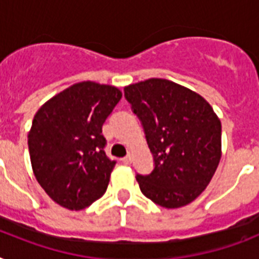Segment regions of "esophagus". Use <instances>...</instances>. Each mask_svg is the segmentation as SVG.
<instances>
[{
    "mask_svg": "<svg viewBox=\"0 0 259 259\" xmlns=\"http://www.w3.org/2000/svg\"><path fill=\"white\" fill-rule=\"evenodd\" d=\"M122 161H123V164H126V165H129V164H132V154H127L126 157L122 158Z\"/></svg>",
    "mask_w": 259,
    "mask_h": 259,
    "instance_id": "esophagus-1",
    "label": "esophagus"
}]
</instances>
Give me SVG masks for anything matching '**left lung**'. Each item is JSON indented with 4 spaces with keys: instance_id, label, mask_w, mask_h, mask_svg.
Masks as SVG:
<instances>
[{
    "instance_id": "obj_1",
    "label": "left lung",
    "mask_w": 259,
    "mask_h": 259,
    "mask_svg": "<svg viewBox=\"0 0 259 259\" xmlns=\"http://www.w3.org/2000/svg\"><path fill=\"white\" fill-rule=\"evenodd\" d=\"M125 97L154 158L153 172L136 176L141 192L165 208L192 203L221 161V119L201 95L166 79L129 84Z\"/></svg>"
}]
</instances>
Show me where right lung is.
I'll return each instance as SVG.
<instances>
[{
	"label": "right lung",
	"mask_w": 259,
	"mask_h": 259,
	"mask_svg": "<svg viewBox=\"0 0 259 259\" xmlns=\"http://www.w3.org/2000/svg\"><path fill=\"white\" fill-rule=\"evenodd\" d=\"M121 98L117 87L87 80L56 94L34 114L28 134L32 169L64 208H86L106 192L115 161L103 150L102 126Z\"/></svg>",
	"instance_id": "obj_1"
}]
</instances>
